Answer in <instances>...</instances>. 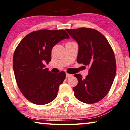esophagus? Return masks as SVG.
<instances>
[{
  "mask_svg": "<svg viewBox=\"0 0 130 130\" xmlns=\"http://www.w3.org/2000/svg\"><path fill=\"white\" fill-rule=\"evenodd\" d=\"M71 76H72V74H69V73H66V77H67V78L70 77H71Z\"/></svg>",
  "mask_w": 130,
  "mask_h": 130,
  "instance_id": "1",
  "label": "esophagus"
}]
</instances>
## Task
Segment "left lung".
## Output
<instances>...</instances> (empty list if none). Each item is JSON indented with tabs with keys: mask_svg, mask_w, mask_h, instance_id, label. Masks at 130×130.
Returning a JSON list of instances; mask_svg holds the SVG:
<instances>
[{
	"mask_svg": "<svg viewBox=\"0 0 130 130\" xmlns=\"http://www.w3.org/2000/svg\"><path fill=\"white\" fill-rule=\"evenodd\" d=\"M66 30L78 43L77 63L89 67L85 78L74 74L78 80L77 85L73 88L74 96L87 104L99 102L108 94L115 78L116 61L112 48L104 35L95 29Z\"/></svg>",
	"mask_w": 130,
	"mask_h": 130,
	"instance_id": "left-lung-1",
	"label": "left lung"
}]
</instances>
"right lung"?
Returning a JSON list of instances; mask_svg holds the SVG:
<instances>
[{
  "label": "right lung",
  "mask_w": 130,
  "mask_h": 130,
  "mask_svg": "<svg viewBox=\"0 0 130 130\" xmlns=\"http://www.w3.org/2000/svg\"><path fill=\"white\" fill-rule=\"evenodd\" d=\"M69 38L64 30H39L26 35L17 46L13 60L15 78L20 91L29 101L44 105L57 97L66 73H52L45 69L44 64L51 60L53 47Z\"/></svg>",
  "instance_id": "right-lung-1"
}]
</instances>
